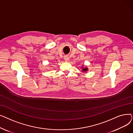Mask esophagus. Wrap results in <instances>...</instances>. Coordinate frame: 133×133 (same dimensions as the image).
Instances as JSON below:
<instances>
[{"label":"esophagus","instance_id":"1","mask_svg":"<svg viewBox=\"0 0 133 133\" xmlns=\"http://www.w3.org/2000/svg\"><path fill=\"white\" fill-rule=\"evenodd\" d=\"M64 60H65V61H69V57L68 56H67V55H66V56H65V57H64Z\"/></svg>","mask_w":133,"mask_h":133}]
</instances>
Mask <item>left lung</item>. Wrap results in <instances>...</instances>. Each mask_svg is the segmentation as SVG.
<instances>
[{
	"label": "left lung",
	"mask_w": 133,
	"mask_h": 133,
	"mask_svg": "<svg viewBox=\"0 0 133 133\" xmlns=\"http://www.w3.org/2000/svg\"><path fill=\"white\" fill-rule=\"evenodd\" d=\"M81 68L82 69V72H87V71H88V67H84L83 66H82L81 67Z\"/></svg>",
	"instance_id": "obj_1"
}]
</instances>
